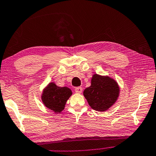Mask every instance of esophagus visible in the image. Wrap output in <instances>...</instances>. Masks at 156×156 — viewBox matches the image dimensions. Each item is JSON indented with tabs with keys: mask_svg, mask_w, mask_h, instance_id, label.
<instances>
[{
	"mask_svg": "<svg viewBox=\"0 0 156 156\" xmlns=\"http://www.w3.org/2000/svg\"><path fill=\"white\" fill-rule=\"evenodd\" d=\"M74 91H75L76 93L81 94L82 92V87H76V88H75V89H74Z\"/></svg>",
	"mask_w": 156,
	"mask_h": 156,
	"instance_id": "34e87169",
	"label": "esophagus"
}]
</instances>
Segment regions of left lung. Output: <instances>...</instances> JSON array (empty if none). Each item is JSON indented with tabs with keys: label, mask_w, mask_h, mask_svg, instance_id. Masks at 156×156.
Listing matches in <instances>:
<instances>
[{
	"label": "left lung",
	"mask_w": 156,
	"mask_h": 156,
	"mask_svg": "<svg viewBox=\"0 0 156 156\" xmlns=\"http://www.w3.org/2000/svg\"><path fill=\"white\" fill-rule=\"evenodd\" d=\"M119 94V87L113 79L108 76L95 74L91 83L83 91V96L91 108L103 112L116 102Z\"/></svg>",
	"instance_id": "left-lung-1"
}]
</instances>
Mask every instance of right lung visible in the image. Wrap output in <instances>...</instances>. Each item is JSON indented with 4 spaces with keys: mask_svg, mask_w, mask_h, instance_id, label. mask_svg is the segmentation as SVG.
<instances>
[{
    "mask_svg": "<svg viewBox=\"0 0 156 156\" xmlns=\"http://www.w3.org/2000/svg\"><path fill=\"white\" fill-rule=\"evenodd\" d=\"M72 94L73 92L69 88L58 87L51 82L44 89L41 99L46 107L58 113L64 109L65 103Z\"/></svg>",
    "mask_w": 156,
    "mask_h": 156,
    "instance_id": "obj_1",
    "label": "right lung"
}]
</instances>
